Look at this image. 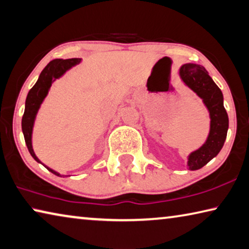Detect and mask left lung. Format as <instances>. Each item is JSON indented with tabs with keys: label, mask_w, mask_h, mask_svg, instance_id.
Here are the masks:
<instances>
[{
	"label": "left lung",
	"mask_w": 249,
	"mask_h": 249,
	"mask_svg": "<svg viewBox=\"0 0 249 249\" xmlns=\"http://www.w3.org/2000/svg\"><path fill=\"white\" fill-rule=\"evenodd\" d=\"M179 75L185 84L202 98L211 116V131L206 143L188 157L189 169L196 171L205 166L222 149L227 136L228 115L224 107L222 90L204 66L193 63L184 64Z\"/></svg>",
	"instance_id": "8db88e82"
}]
</instances>
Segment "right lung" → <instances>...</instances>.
I'll return each instance as SVG.
<instances>
[{"label":"right lung","mask_w":249,"mask_h":249,"mask_svg":"<svg viewBox=\"0 0 249 249\" xmlns=\"http://www.w3.org/2000/svg\"><path fill=\"white\" fill-rule=\"evenodd\" d=\"M81 62V58H69V60H61V58H56V60L51 61L47 64L44 70L39 74V77L35 85L30 89L29 94H27L26 101H25V110L22 117V131L23 135H24L25 144L27 146V149L33 159L41 163L39 160L34 154L33 147H32V131L33 125L35 121V116H36L37 110L41 106L43 100L49 93V89L52 85V83L56 80V78L61 77L66 71L70 70L72 66L78 64ZM44 165V164H43ZM45 166V165H44ZM50 172L53 174L61 176L57 172L53 171V169L45 166Z\"/></svg>","instance_id":"add662e5"}]
</instances>
